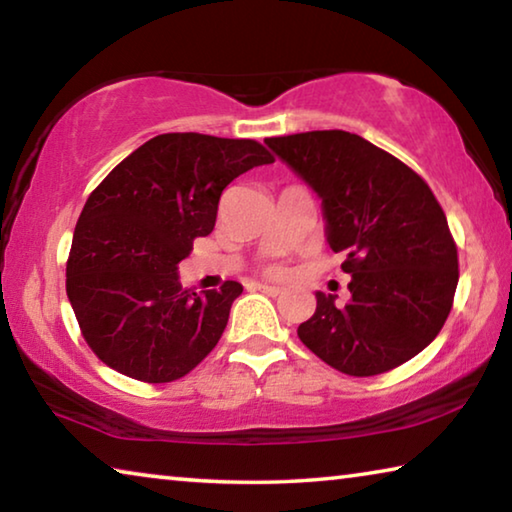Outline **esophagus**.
Segmentation results:
<instances>
[{"instance_id":"obj_1","label":"esophagus","mask_w":512,"mask_h":512,"mask_svg":"<svg viewBox=\"0 0 512 512\" xmlns=\"http://www.w3.org/2000/svg\"><path fill=\"white\" fill-rule=\"evenodd\" d=\"M255 289L266 293V296H280V293H282L280 287H271V284H255Z\"/></svg>"}]
</instances>
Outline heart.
I'll return each mask as SVG.
<instances>
[{"label": "heart", "mask_w": 512, "mask_h": 512, "mask_svg": "<svg viewBox=\"0 0 512 512\" xmlns=\"http://www.w3.org/2000/svg\"><path fill=\"white\" fill-rule=\"evenodd\" d=\"M266 273L273 275V277H282L284 275V266L277 264V262H271L266 266Z\"/></svg>", "instance_id": "b5f03b06"}]
</instances>
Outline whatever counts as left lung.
<instances>
[{
  "label": "left lung",
  "mask_w": 512,
  "mask_h": 512,
  "mask_svg": "<svg viewBox=\"0 0 512 512\" xmlns=\"http://www.w3.org/2000/svg\"><path fill=\"white\" fill-rule=\"evenodd\" d=\"M323 201L327 241L352 275L345 307L316 293L300 341L327 366L372 377L436 339L454 305L458 250L429 185L395 155L345 131L264 140Z\"/></svg>",
  "instance_id": "obj_1"
}]
</instances>
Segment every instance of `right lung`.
Returning <instances> with one entry per match:
<instances>
[{
    "instance_id": "add662e5",
    "label": "right lung",
    "mask_w": 512,
    "mask_h": 512,
    "mask_svg": "<svg viewBox=\"0 0 512 512\" xmlns=\"http://www.w3.org/2000/svg\"><path fill=\"white\" fill-rule=\"evenodd\" d=\"M273 160L255 140L164 133L101 180L76 223L65 287L85 343L106 366L167 384L214 350L244 287L183 289L178 264L214 230L223 189Z\"/></svg>"
}]
</instances>
